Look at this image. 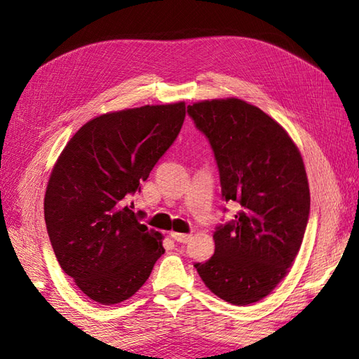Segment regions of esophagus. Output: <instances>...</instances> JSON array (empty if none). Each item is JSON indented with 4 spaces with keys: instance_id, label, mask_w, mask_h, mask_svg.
I'll return each mask as SVG.
<instances>
[{
    "instance_id": "obj_1",
    "label": "esophagus",
    "mask_w": 359,
    "mask_h": 359,
    "mask_svg": "<svg viewBox=\"0 0 359 359\" xmlns=\"http://www.w3.org/2000/svg\"><path fill=\"white\" fill-rule=\"evenodd\" d=\"M171 238L179 242V243H187L189 242V239H191V234H182V233H171Z\"/></svg>"
}]
</instances>
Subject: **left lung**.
I'll use <instances>...</instances> for the list:
<instances>
[{"instance_id": "left-lung-1", "label": "left lung", "mask_w": 359, "mask_h": 359, "mask_svg": "<svg viewBox=\"0 0 359 359\" xmlns=\"http://www.w3.org/2000/svg\"><path fill=\"white\" fill-rule=\"evenodd\" d=\"M187 112L210 142L222 199L241 207L216 226L215 255L194 266L220 299L248 306L271 293L301 248L310 215L306 168L285 129L253 104L207 100Z\"/></svg>"}]
</instances>
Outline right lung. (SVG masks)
Segmentation results:
<instances>
[{
  "mask_svg": "<svg viewBox=\"0 0 359 359\" xmlns=\"http://www.w3.org/2000/svg\"><path fill=\"white\" fill-rule=\"evenodd\" d=\"M185 103L103 114L83 125L53 166L44 196L50 245L90 299L131 297L165 253L162 236L128 205L184 125Z\"/></svg>",
  "mask_w": 359,
  "mask_h": 359,
  "instance_id": "obj_1",
  "label": "right lung"
}]
</instances>
